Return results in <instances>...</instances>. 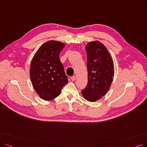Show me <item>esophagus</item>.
Wrapping results in <instances>:
<instances>
[{
	"label": "esophagus",
	"instance_id": "34e87169",
	"mask_svg": "<svg viewBox=\"0 0 147 147\" xmlns=\"http://www.w3.org/2000/svg\"><path fill=\"white\" fill-rule=\"evenodd\" d=\"M71 80H72V81H75V80H76V77L74 76L71 77Z\"/></svg>",
	"mask_w": 147,
	"mask_h": 147
}]
</instances>
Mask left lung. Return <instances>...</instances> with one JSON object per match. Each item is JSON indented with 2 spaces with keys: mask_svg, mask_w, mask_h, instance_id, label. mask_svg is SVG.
<instances>
[{
  "mask_svg": "<svg viewBox=\"0 0 147 147\" xmlns=\"http://www.w3.org/2000/svg\"><path fill=\"white\" fill-rule=\"evenodd\" d=\"M85 49L88 82L82 94L87 101L95 102L106 95L110 88L114 74V63L107 48L98 40L89 42Z\"/></svg>",
  "mask_w": 147,
  "mask_h": 147,
  "instance_id": "8db88e82",
  "label": "left lung"
}]
</instances>
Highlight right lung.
<instances>
[{"label": "right lung", "mask_w": 147, "mask_h": 147, "mask_svg": "<svg viewBox=\"0 0 147 147\" xmlns=\"http://www.w3.org/2000/svg\"><path fill=\"white\" fill-rule=\"evenodd\" d=\"M65 44L56 40H49L37 49L31 62L30 76L33 88L40 98L46 101L59 95L68 83L59 53Z\"/></svg>", "instance_id": "right-lung-1"}]
</instances>
